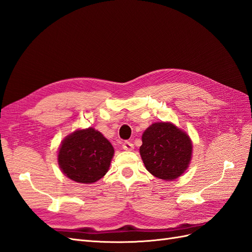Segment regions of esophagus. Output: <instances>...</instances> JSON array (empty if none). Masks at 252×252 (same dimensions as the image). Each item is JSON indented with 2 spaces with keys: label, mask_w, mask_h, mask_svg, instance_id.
Masks as SVG:
<instances>
[{
  "label": "esophagus",
  "mask_w": 252,
  "mask_h": 252,
  "mask_svg": "<svg viewBox=\"0 0 252 252\" xmlns=\"http://www.w3.org/2000/svg\"><path fill=\"white\" fill-rule=\"evenodd\" d=\"M122 147H123V149L126 150V151H131V150H133V148H134L133 144H132L131 142H128V141L124 142L123 145H122Z\"/></svg>",
  "instance_id": "obj_1"
}]
</instances>
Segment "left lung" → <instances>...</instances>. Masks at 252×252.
<instances>
[{
	"label": "left lung",
	"instance_id": "8db88e82",
	"mask_svg": "<svg viewBox=\"0 0 252 252\" xmlns=\"http://www.w3.org/2000/svg\"><path fill=\"white\" fill-rule=\"evenodd\" d=\"M140 155L155 177L172 181L185 172L191 159L192 143L188 134L171 123H155L142 135Z\"/></svg>",
	"mask_w": 252,
	"mask_h": 252
}]
</instances>
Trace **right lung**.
<instances>
[{"instance_id":"1","label":"right lung","mask_w":252,"mask_h":252,"mask_svg":"<svg viewBox=\"0 0 252 252\" xmlns=\"http://www.w3.org/2000/svg\"><path fill=\"white\" fill-rule=\"evenodd\" d=\"M114 149L110 142L94 128L75 130L60 146L58 162L70 180L91 184L108 171Z\"/></svg>"}]
</instances>
